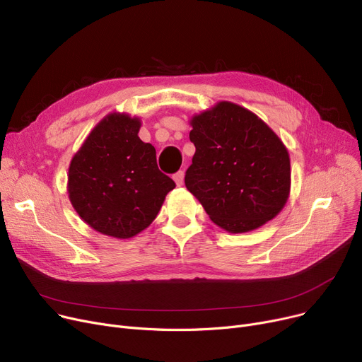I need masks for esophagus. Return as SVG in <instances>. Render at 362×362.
<instances>
[{"instance_id":"34e87169","label":"esophagus","mask_w":362,"mask_h":362,"mask_svg":"<svg viewBox=\"0 0 362 362\" xmlns=\"http://www.w3.org/2000/svg\"><path fill=\"white\" fill-rule=\"evenodd\" d=\"M174 181H175V184H177L178 187H181V185L184 184V172H182V170L177 172V174L174 175Z\"/></svg>"}]
</instances>
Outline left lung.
<instances>
[{
  "instance_id": "1",
  "label": "left lung",
  "mask_w": 362,
  "mask_h": 362,
  "mask_svg": "<svg viewBox=\"0 0 362 362\" xmlns=\"http://www.w3.org/2000/svg\"><path fill=\"white\" fill-rule=\"evenodd\" d=\"M196 153L185 187L211 221L233 234L277 216L290 196L288 150L264 120L231 101L190 119Z\"/></svg>"
}]
</instances>
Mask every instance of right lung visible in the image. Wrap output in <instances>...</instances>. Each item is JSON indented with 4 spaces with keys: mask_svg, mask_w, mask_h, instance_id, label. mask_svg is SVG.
<instances>
[{
    "mask_svg": "<svg viewBox=\"0 0 362 362\" xmlns=\"http://www.w3.org/2000/svg\"><path fill=\"white\" fill-rule=\"evenodd\" d=\"M140 128L141 119L129 113L106 115L69 165L67 194L75 212L109 237L140 234L175 188L158 168L156 148L141 141Z\"/></svg>",
    "mask_w": 362,
    "mask_h": 362,
    "instance_id": "obj_1",
    "label": "right lung"
}]
</instances>
